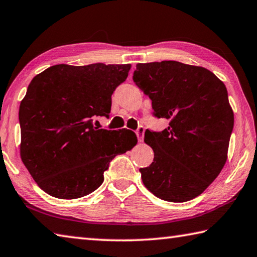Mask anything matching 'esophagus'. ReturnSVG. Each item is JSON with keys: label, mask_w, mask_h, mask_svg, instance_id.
<instances>
[{"label": "esophagus", "mask_w": 257, "mask_h": 257, "mask_svg": "<svg viewBox=\"0 0 257 257\" xmlns=\"http://www.w3.org/2000/svg\"><path fill=\"white\" fill-rule=\"evenodd\" d=\"M144 134H145V128L144 125H139L136 130V135H137V138H138V142L142 143L143 139H144Z\"/></svg>", "instance_id": "1"}]
</instances>
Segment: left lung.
I'll return each instance as SVG.
<instances>
[{"label": "left lung", "mask_w": 257, "mask_h": 257, "mask_svg": "<svg viewBox=\"0 0 257 257\" xmlns=\"http://www.w3.org/2000/svg\"><path fill=\"white\" fill-rule=\"evenodd\" d=\"M134 82L152 100L163 132H145L154 162L139 169L157 198L185 202L201 194L227 161L234 113L227 88L208 69L175 60L137 64Z\"/></svg>", "instance_id": "1"}]
</instances>
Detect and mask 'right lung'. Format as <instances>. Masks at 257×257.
I'll return each instance as SVG.
<instances>
[{"label": "right lung", "instance_id": "1", "mask_svg": "<svg viewBox=\"0 0 257 257\" xmlns=\"http://www.w3.org/2000/svg\"><path fill=\"white\" fill-rule=\"evenodd\" d=\"M132 65H55L32 78L19 109L20 154L41 190L58 199H77L103 183L116 155L137 144L128 129L93 125L109 118L111 95Z\"/></svg>", "mask_w": 257, "mask_h": 257}]
</instances>
